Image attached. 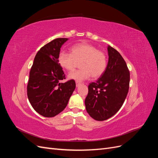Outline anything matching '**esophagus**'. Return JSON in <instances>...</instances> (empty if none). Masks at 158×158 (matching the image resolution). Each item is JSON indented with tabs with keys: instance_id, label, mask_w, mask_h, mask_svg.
<instances>
[{
	"instance_id": "34e87169",
	"label": "esophagus",
	"mask_w": 158,
	"mask_h": 158,
	"mask_svg": "<svg viewBox=\"0 0 158 158\" xmlns=\"http://www.w3.org/2000/svg\"><path fill=\"white\" fill-rule=\"evenodd\" d=\"M80 85V82H76V87H78Z\"/></svg>"
}]
</instances>
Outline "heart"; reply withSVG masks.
<instances>
[{
    "label": "heart",
    "instance_id": "b5f03b06",
    "mask_svg": "<svg viewBox=\"0 0 158 158\" xmlns=\"http://www.w3.org/2000/svg\"><path fill=\"white\" fill-rule=\"evenodd\" d=\"M70 52H60L58 56V62L62 68L68 71L73 70L80 62L79 70L71 72L68 78L76 82H80L93 78H99L107 67V56L103 52L99 51L97 47L86 43L73 45Z\"/></svg>",
    "mask_w": 158,
    "mask_h": 158
}]
</instances>
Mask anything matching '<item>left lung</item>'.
Returning a JSON list of instances; mask_svg holds the SVG:
<instances>
[{
	"mask_svg": "<svg viewBox=\"0 0 158 158\" xmlns=\"http://www.w3.org/2000/svg\"><path fill=\"white\" fill-rule=\"evenodd\" d=\"M104 73L88 85L85 109L91 117L102 121L113 117L122 107L129 89L130 72L121 54L110 45Z\"/></svg>",
	"mask_w": 158,
	"mask_h": 158,
	"instance_id": "1",
	"label": "left lung"
}]
</instances>
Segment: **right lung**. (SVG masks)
I'll use <instances>...</instances> for the list:
<instances>
[{"mask_svg": "<svg viewBox=\"0 0 158 158\" xmlns=\"http://www.w3.org/2000/svg\"><path fill=\"white\" fill-rule=\"evenodd\" d=\"M67 38H57L42 47L36 54L27 86L28 99L35 111L45 117H53L68 104L76 88L75 81L65 83V74L58 62L62 45Z\"/></svg>", "mask_w": 158, "mask_h": 158, "instance_id": "1", "label": "right lung"}]
</instances>
